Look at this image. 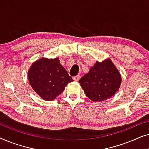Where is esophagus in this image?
I'll list each match as a JSON object with an SVG mask.
<instances>
[{
  "mask_svg": "<svg viewBox=\"0 0 149 149\" xmlns=\"http://www.w3.org/2000/svg\"><path fill=\"white\" fill-rule=\"evenodd\" d=\"M80 78H81L80 75H77V76H75L73 77V79H74V81H78L79 79H80Z\"/></svg>",
  "mask_w": 149,
  "mask_h": 149,
  "instance_id": "34e87169",
  "label": "esophagus"
}]
</instances>
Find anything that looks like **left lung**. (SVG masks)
<instances>
[{"label":"left lung","instance_id":"obj_1","mask_svg":"<svg viewBox=\"0 0 149 149\" xmlns=\"http://www.w3.org/2000/svg\"><path fill=\"white\" fill-rule=\"evenodd\" d=\"M79 83L91 100L102 102L110 98L119 90L121 76L111 59L96 62Z\"/></svg>","mask_w":149,"mask_h":149}]
</instances>
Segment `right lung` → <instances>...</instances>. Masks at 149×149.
Wrapping results in <instances>:
<instances>
[{
    "instance_id": "1",
    "label": "right lung",
    "mask_w": 149,
    "mask_h": 149,
    "mask_svg": "<svg viewBox=\"0 0 149 149\" xmlns=\"http://www.w3.org/2000/svg\"><path fill=\"white\" fill-rule=\"evenodd\" d=\"M28 77L34 91L47 101L54 100L73 81L58 58L36 60L28 70Z\"/></svg>"
}]
</instances>
